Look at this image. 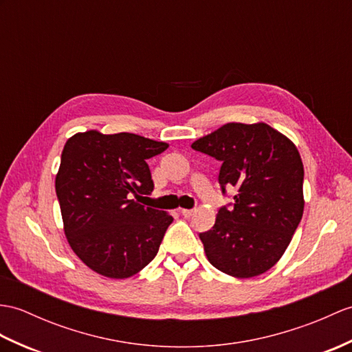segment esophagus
<instances>
[{
    "label": "esophagus",
    "instance_id": "obj_1",
    "mask_svg": "<svg viewBox=\"0 0 352 352\" xmlns=\"http://www.w3.org/2000/svg\"><path fill=\"white\" fill-rule=\"evenodd\" d=\"M195 213H196V210H182V214H183L186 219H190Z\"/></svg>",
    "mask_w": 352,
    "mask_h": 352
}]
</instances>
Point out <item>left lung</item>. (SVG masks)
Returning <instances> with one entry per match:
<instances>
[{
	"instance_id": "8db88e82",
	"label": "left lung",
	"mask_w": 352,
	"mask_h": 352,
	"mask_svg": "<svg viewBox=\"0 0 352 352\" xmlns=\"http://www.w3.org/2000/svg\"><path fill=\"white\" fill-rule=\"evenodd\" d=\"M222 163L219 183L234 187V207L219 210L199 234L210 264L239 279L272 268L303 216V162L292 141L265 122H228L192 144Z\"/></svg>"
}]
</instances>
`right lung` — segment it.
Instances as JSON below:
<instances>
[{
  "mask_svg": "<svg viewBox=\"0 0 352 352\" xmlns=\"http://www.w3.org/2000/svg\"><path fill=\"white\" fill-rule=\"evenodd\" d=\"M166 142L135 133L73 135L55 178L64 234L82 263L104 277L127 279L157 255L173 216L144 207L154 189L148 160Z\"/></svg>",
  "mask_w": 352,
  "mask_h": 352,
  "instance_id": "right-lung-1",
  "label": "right lung"
}]
</instances>
